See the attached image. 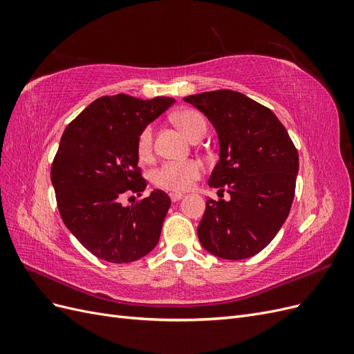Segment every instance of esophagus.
I'll list each match as a JSON object with an SVG mask.
<instances>
[{"label":"esophagus","mask_w":354,"mask_h":354,"mask_svg":"<svg viewBox=\"0 0 354 354\" xmlns=\"http://www.w3.org/2000/svg\"><path fill=\"white\" fill-rule=\"evenodd\" d=\"M169 198H171V201H173V202H177V201H180L181 198H183V194H169Z\"/></svg>","instance_id":"34e87169"}]
</instances>
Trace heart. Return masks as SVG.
Wrapping results in <instances>:
<instances>
[{
  "label": "heart",
  "mask_w": 354,
  "mask_h": 354,
  "mask_svg": "<svg viewBox=\"0 0 354 354\" xmlns=\"http://www.w3.org/2000/svg\"><path fill=\"white\" fill-rule=\"evenodd\" d=\"M174 122L190 140L198 136H205L207 120L195 109H185L174 115ZM137 155L140 159L147 160L153 153V127L147 125L137 137ZM202 165L198 160H171L160 165L152 176L153 183L169 192H185L194 186L201 177Z\"/></svg>",
  "instance_id": "b5f03b06"
}]
</instances>
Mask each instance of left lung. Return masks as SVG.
<instances>
[{"mask_svg":"<svg viewBox=\"0 0 354 354\" xmlns=\"http://www.w3.org/2000/svg\"><path fill=\"white\" fill-rule=\"evenodd\" d=\"M216 128L220 159L208 185L230 199H208L198 226L201 245L212 255L243 260L272 242L291 209L298 152L277 116L232 90L185 97Z\"/></svg>","mask_w":354,"mask_h":354,"instance_id":"8db88e82","label":"left lung"}]
</instances>
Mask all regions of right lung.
<instances>
[{
	"mask_svg": "<svg viewBox=\"0 0 354 354\" xmlns=\"http://www.w3.org/2000/svg\"><path fill=\"white\" fill-rule=\"evenodd\" d=\"M174 99L142 100L103 95L66 127L51 165V183L65 226L93 255L109 263H131L151 252L171 205L153 190L131 207L128 192L142 196L146 180L137 167V137Z\"/></svg>",
	"mask_w": 354,
	"mask_h": 354,
	"instance_id": "1",
	"label": "right lung"
}]
</instances>
